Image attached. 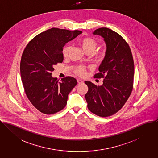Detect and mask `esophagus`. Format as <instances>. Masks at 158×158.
<instances>
[{
	"mask_svg": "<svg viewBox=\"0 0 158 158\" xmlns=\"http://www.w3.org/2000/svg\"><path fill=\"white\" fill-rule=\"evenodd\" d=\"M77 83H78V84H82V83L84 82V81H83L82 80L79 79H77Z\"/></svg>",
	"mask_w": 158,
	"mask_h": 158,
	"instance_id": "esophagus-1",
	"label": "esophagus"
}]
</instances>
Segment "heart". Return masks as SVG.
Segmentation results:
<instances>
[{
  "instance_id": "heart-1",
  "label": "heart",
  "mask_w": 158,
  "mask_h": 158,
  "mask_svg": "<svg viewBox=\"0 0 158 158\" xmlns=\"http://www.w3.org/2000/svg\"><path fill=\"white\" fill-rule=\"evenodd\" d=\"M82 48L85 53H93L97 48L98 42L93 38L91 37H84L79 41ZM70 45H68L65 46L63 50V55L66 57L68 56L70 50ZM97 57L102 58L104 56V52H101L96 53ZM85 73V70L82 67H77L75 70V73L79 76H83Z\"/></svg>"
}]
</instances>
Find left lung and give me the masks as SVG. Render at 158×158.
<instances>
[{
  "instance_id": "8db88e82",
  "label": "left lung",
  "mask_w": 158,
  "mask_h": 158,
  "mask_svg": "<svg viewBox=\"0 0 158 158\" xmlns=\"http://www.w3.org/2000/svg\"><path fill=\"white\" fill-rule=\"evenodd\" d=\"M93 35H101L106 44L104 60L95 78H104L103 84L97 86L85 81L88 110L101 117L110 116L121 109L133 89L134 62L128 44L123 37L108 28L96 30Z\"/></svg>"
}]
</instances>
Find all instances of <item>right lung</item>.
Instances as JSON below:
<instances>
[{
  "label": "right lung",
  "mask_w": 158,
  "mask_h": 158,
  "mask_svg": "<svg viewBox=\"0 0 158 158\" xmlns=\"http://www.w3.org/2000/svg\"><path fill=\"white\" fill-rule=\"evenodd\" d=\"M82 33L52 28L36 35L25 48L20 65L22 82L27 98L41 113L53 114L64 109L77 85L73 77L59 82L52 73L54 65L63 62L65 44Z\"/></svg>",
  "instance_id": "obj_1"
}]
</instances>
